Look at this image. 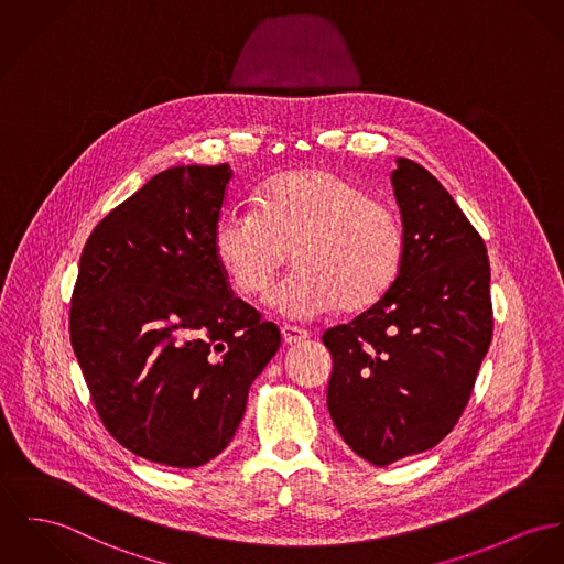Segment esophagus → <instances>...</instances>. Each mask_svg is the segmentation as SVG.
<instances>
[{
	"label": "esophagus",
	"mask_w": 564,
	"mask_h": 564,
	"mask_svg": "<svg viewBox=\"0 0 564 564\" xmlns=\"http://www.w3.org/2000/svg\"><path fill=\"white\" fill-rule=\"evenodd\" d=\"M281 337H283V341L288 346H299V344H303V341L308 339V333L303 330V328H299V326H283L281 328Z\"/></svg>",
	"instance_id": "34e87169"
}]
</instances>
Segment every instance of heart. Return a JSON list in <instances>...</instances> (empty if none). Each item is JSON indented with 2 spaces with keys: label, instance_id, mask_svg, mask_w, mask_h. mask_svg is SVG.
Returning <instances> with one entry per match:
<instances>
[{
  "label": "heart",
  "instance_id": "b5f03b06",
  "mask_svg": "<svg viewBox=\"0 0 564 564\" xmlns=\"http://www.w3.org/2000/svg\"><path fill=\"white\" fill-rule=\"evenodd\" d=\"M213 247L242 296L263 294L290 258L296 268L270 304L288 317L313 319L378 303L403 260V229L387 204L328 170L274 177L260 206H236L218 218Z\"/></svg>",
  "mask_w": 564,
  "mask_h": 564
}]
</instances>
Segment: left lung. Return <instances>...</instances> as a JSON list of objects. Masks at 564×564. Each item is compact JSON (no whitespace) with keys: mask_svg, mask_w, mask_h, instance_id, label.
Instances as JSON below:
<instances>
[{"mask_svg":"<svg viewBox=\"0 0 564 564\" xmlns=\"http://www.w3.org/2000/svg\"><path fill=\"white\" fill-rule=\"evenodd\" d=\"M403 260L389 292L322 337L333 356L328 412L347 446L373 466L434 448L451 434L491 344L482 238L425 167L390 174Z\"/></svg>","mask_w":564,"mask_h":564,"instance_id":"8db88e82","label":"left lung"}]
</instances>
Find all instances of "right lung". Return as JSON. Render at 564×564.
Segmentation results:
<instances>
[{
  "instance_id": "1",
  "label": "right lung",
  "mask_w": 564,
  "mask_h": 564,
  "mask_svg": "<svg viewBox=\"0 0 564 564\" xmlns=\"http://www.w3.org/2000/svg\"><path fill=\"white\" fill-rule=\"evenodd\" d=\"M231 175L227 163L154 175L94 227L79 260L70 344L91 401L109 434L161 466L223 453L281 346L215 256Z\"/></svg>"
}]
</instances>
